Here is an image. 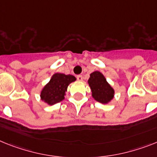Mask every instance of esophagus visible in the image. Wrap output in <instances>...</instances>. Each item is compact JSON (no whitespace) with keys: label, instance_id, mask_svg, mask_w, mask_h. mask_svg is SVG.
I'll return each instance as SVG.
<instances>
[{"label":"esophagus","instance_id":"34e87169","mask_svg":"<svg viewBox=\"0 0 157 157\" xmlns=\"http://www.w3.org/2000/svg\"><path fill=\"white\" fill-rule=\"evenodd\" d=\"M76 79H77V81H83V76L81 75H78V76H76Z\"/></svg>","mask_w":157,"mask_h":157}]
</instances>
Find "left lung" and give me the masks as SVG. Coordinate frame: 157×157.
Instances as JSON below:
<instances>
[{"instance_id":"obj_1","label":"left lung","mask_w":157,"mask_h":157,"mask_svg":"<svg viewBox=\"0 0 157 157\" xmlns=\"http://www.w3.org/2000/svg\"><path fill=\"white\" fill-rule=\"evenodd\" d=\"M88 84L91 89L92 97L101 104H109L114 98L115 90L106 81L102 73L95 71L90 74Z\"/></svg>"}]
</instances>
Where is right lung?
Wrapping results in <instances>:
<instances>
[{
    "label": "right lung",
    "instance_id": "1",
    "mask_svg": "<svg viewBox=\"0 0 157 157\" xmlns=\"http://www.w3.org/2000/svg\"><path fill=\"white\" fill-rule=\"evenodd\" d=\"M76 80V77L72 75H65L59 72L54 73L50 81L40 91V100L48 105L60 102L64 99L68 85Z\"/></svg>",
    "mask_w": 157,
    "mask_h": 157
}]
</instances>
